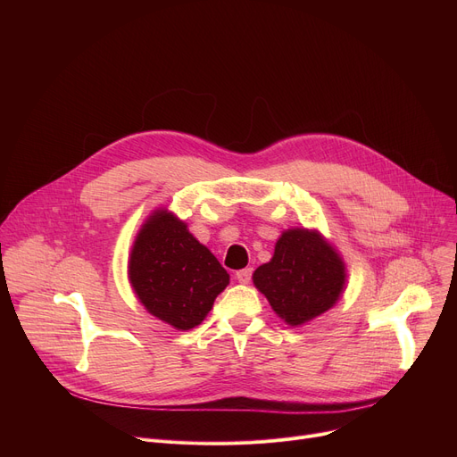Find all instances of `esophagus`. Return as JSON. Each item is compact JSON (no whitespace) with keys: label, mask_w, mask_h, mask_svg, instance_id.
<instances>
[{"label":"esophagus","mask_w":457,"mask_h":457,"mask_svg":"<svg viewBox=\"0 0 457 457\" xmlns=\"http://www.w3.org/2000/svg\"><path fill=\"white\" fill-rule=\"evenodd\" d=\"M235 278L238 279V283H250V279H252V269H243V270H237Z\"/></svg>","instance_id":"esophagus-1"}]
</instances>
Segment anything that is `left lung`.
Returning <instances> with one entry per match:
<instances>
[{
    "label": "left lung",
    "instance_id": "8db88e82",
    "mask_svg": "<svg viewBox=\"0 0 457 457\" xmlns=\"http://www.w3.org/2000/svg\"><path fill=\"white\" fill-rule=\"evenodd\" d=\"M345 265L317 231L289 229L274 257L253 272V283L276 313L291 326L322 315L345 289Z\"/></svg>",
    "mask_w": 457,
    "mask_h": 457
}]
</instances>
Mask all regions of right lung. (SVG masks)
Segmentation results:
<instances>
[{
  "label": "right lung",
  "mask_w": 457,
  "mask_h": 457,
  "mask_svg": "<svg viewBox=\"0 0 457 457\" xmlns=\"http://www.w3.org/2000/svg\"><path fill=\"white\" fill-rule=\"evenodd\" d=\"M133 289L150 313L178 329L198 326L229 274L185 222L157 211L142 226L129 259Z\"/></svg>",
  "instance_id": "add662e5"
}]
</instances>
